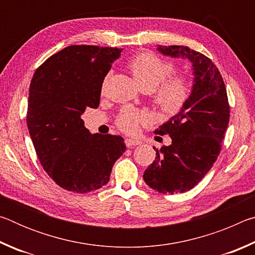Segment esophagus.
<instances>
[{"label": "esophagus", "mask_w": 255, "mask_h": 255, "mask_svg": "<svg viewBox=\"0 0 255 255\" xmlns=\"http://www.w3.org/2000/svg\"><path fill=\"white\" fill-rule=\"evenodd\" d=\"M125 144H126L127 147H133V146L136 145H139L140 141L137 140V139H131V138H127L126 140H125Z\"/></svg>", "instance_id": "34e87169"}]
</instances>
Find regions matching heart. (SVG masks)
<instances>
[{"label": "heart", "mask_w": 255, "mask_h": 255, "mask_svg": "<svg viewBox=\"0 0 255 255\" xmlns=\"http://www.w3.org/2000/svg\"><path fill=\"white\" fill-rule=\"evenodd\" d=\"M127 68L141 90L150 92L154 106L165 115H174L182 109L190 96V82L183 74L169 76L173 72V64L150 51L133 56ZM148 115L125 108L117 117V126L123 131L132 133L141 125L147 124Z\"/></svg>", "instance_id": "1"}]
</instances>
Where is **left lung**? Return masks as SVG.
<instances>
[{
	"label": "left lung",
	"instance_id": "8db88e82",
	"mask_svg": "<svg viewBox=\"0 0 255 255\" xmlns=\"http://www.w3.org/2000/svg\"><path fill=\"white\" fill-rule=\"evenodd\" d=\"M162 54L192 63L195 84L178 115L155 130L169 135L170 146L156 150L143 178L161 193H182L200 182L222 150L230 122V103L223 77L211 59L185 46H159Z\"/></svg>",
	"mask_w": 255,
	"mask_h": 255
}]
</instances>
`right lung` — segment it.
Here are the masks:
<instances>
[{"label": "right lung", "instance_id": "add662e5", "mask_svg": "<svg viewBox=\"0 0 255 255\" xmlns=\"http://www.w3.org/2000/svg\"><path fill=\"white\" fill-rule=\"evenodd\" d=\"M122 49L73 45L50 56L30 83L27 125L41 166L67 191L86 193L108 183L126 150L117 135H91L81 116L99 107L103 80Z\"/></svg>", "mask_w": 255, "mask_h": 255}]
</instances>
